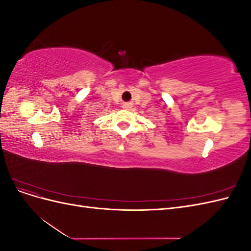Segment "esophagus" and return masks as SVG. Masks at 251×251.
Wrapping results in <instances>:
<instances>
[{"instance_id": "34e87169", "label": "esophagus", "mask_w": 251, "mask_h": 251, "mask_svg": "<svg viewBox=\"0 0 251 251\" xmlns=\"http://www.w3.org/2000/svg\"><path fill=\"white\" fill-rule=\"evenodd\" d=\"M128 107H130V105H128V104H125V108H128Z\"/></svg>"}]
</instances>
